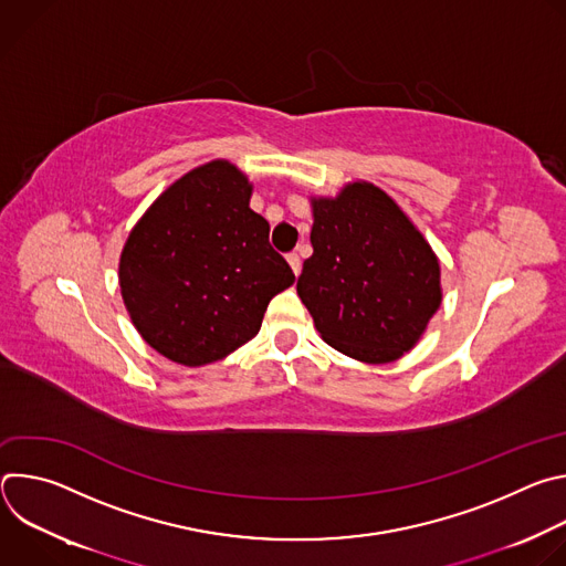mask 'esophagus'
I'll return each instance as SVG.
<instances>
[{"label":"esophagus","instance_id":"1","mask_svg":"<svg viewBox=\"0 0 566 566\" xmlns=\"http://www.w3.org/2000/svg\"><path fill=\"white\" fill-rule=\"evenodd\" d=\"M286 262H289L291 271H293L295 275H300V271H302V260H300V255H297V253H291V255L286 258Z\"/></svg>","mask_w":566,"mask_h":566}]
</instances>
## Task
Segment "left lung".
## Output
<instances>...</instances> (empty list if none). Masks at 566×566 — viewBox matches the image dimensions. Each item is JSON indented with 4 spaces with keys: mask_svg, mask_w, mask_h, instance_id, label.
I'll return each instance as SVG.
<instances>
[{
    "mask_svg": "<svg viewBox=\"0 0 566 566\" xmlns=\"http://www.w3.org/2000/svg\"><path fill=\"white\" fill-rule=\"evenodd\" d=\"M308 201L313 255L297 277V295L315 329L354 360H398L441 306L437 253L402 208L369 181Z\"/></svg>",
    "mask_w": 566,
    "mask_h": 566,
    "instance_id": "obj_1",
    "label": "left lung"
}]
</instances>
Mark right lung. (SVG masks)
I'll list each match as a JSON object with an SVG mask.
<instances>
[{
  "instance_id": "right-lung-1",
  "label": "right lung",
  "mask_w": 566,
  "mask_h": 566,
  "mask_svg": "<svg viewBox=\"0 0 566 566\" xmlns=\"http://www.w3.org/2000/svg\"><path fill=\"white\" fill-rule=\"evenodd\" d=\"M251 195L249 177L214 158L160 192L125 241V308L140 338L172 363L201 367L247 345L269 302L295 282Z\"/></svg>"
}]
</instances>
